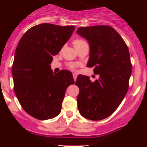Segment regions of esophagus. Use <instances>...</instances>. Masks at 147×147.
<instances>
[{
    "instance_id": "34e87169",
    "label": "esophagus",
    "mask_w": 147,
    "mask_h": 147,
    "mask_svg": "<svg viewBox=\"0 0 147 147\" xmlns=\"http://www.w3.org/2000/svg\"><path fill=\"white\" fill-rule=\"evenodd\" d=\"M72 75H73V78H74V80H76V79H77V77H78V75H77V73H75V72H74L73 74H72Z\"/></svg>"
}]
</instances>
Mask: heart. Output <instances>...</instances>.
Wrapping results in <instances>:
<instances>
[{
    "mask_svg": "<svg viewBox=\"0 0 147 147\" xmlns=\"http://www.w3.org/2000/svg\"><path fill=\"white\" fill-rule=\"evenodd\" d=\"M84 44H87V42L82 39H76L73 41V45L75 46V47H80V46L84 45ZM77 65H78L75 64V63H69V64H68V67H69V68H70V69H73L76 67Z\"/></svg>",
    "mask_w": 147,
    "mask_h": 147,
    "instance_id": "heart-1",
    "label": "heart"
}]
</instances>
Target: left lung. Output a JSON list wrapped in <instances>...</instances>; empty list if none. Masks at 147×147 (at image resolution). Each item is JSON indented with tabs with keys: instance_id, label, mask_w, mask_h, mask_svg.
I'll return each instance as SVG.
<instances>
[{
	"instance_id": "obj_1",
	"label": "left lung",
	"mask_w": 147,
	"mask_h": 147,
	"mask_svg": "<svg viewBox=\"0 0 147 147\" xmlns=\"http://www.w3.org/2000/svg\"><path fill=\"white\" fill-rule=\"evenodd\" d=\"M77 33L90 45L87 66L94 67L99 79L91 82L78 75V110L86 119L98 121L110 116L125 97L131 75L129 52L119 34L110 26L78 28Z\"/></svg>"
}]
</instances>
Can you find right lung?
I'll use <instances>...</instances> for the list:
<instances>
[{
	"label": "right lung",
	"instance_id": "add662e5",
	"mask_svg": "<svg viewBox=\"0 0 147 147\" xmlns=\"http://www.w3.org/2000/svg\"><path fill=\"white\" fill-rule=\"evenodd\" d=\"M73 26L42 23L23 35L15 52L12 67L14 91L23 109L40 120L52 119L61 112L72 73H53L50 64L75 30Z\"/></svg>",
	"mask_w": 147,
	"mask_h": 147
}]
</instances>
